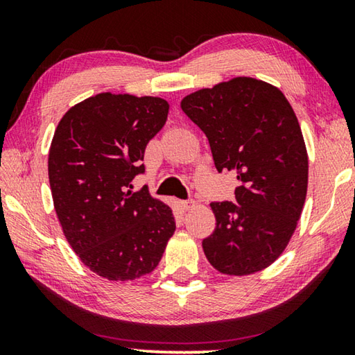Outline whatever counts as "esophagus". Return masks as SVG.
<instances>
[{"instance_id": "esophagus-1", "label": "esophagus", "mask_w": 355, "mask_h": 355, "mask_svg": "<svg viewBox=\"0 0 355 355\" xmlns=\"http://www.w3.org/2000/svg\"><path fill=\"white\" fill-rule=\"evenodd\" d=\"M180 207H182L183 211H188V209L196 207L194 200H180Z\"/></svg>"}]
</instances>
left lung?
Listing matches in <instances>:
<instances>
[{
    "label": "left lung",
    "mask_w": 355,
    "mask_h": 355,
    "mask_svg": "<svg viewBox=\"0 0 355 355\" xmlns=\"http://www.w3.org/2000/svg\"><path fill=\"white\" fill-rule=\"evenodd\" d=\"M208 137L219 172H236L232 202H211L216 228L202 248L227 275L263 271L284 254L307 197L309 155L290 101L279 87L235 76L182 100Z\"/></svg>",
    "instance_id": "8db88e82"
}]
</instances>
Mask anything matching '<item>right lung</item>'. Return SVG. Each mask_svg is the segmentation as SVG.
<instances>
[{
  "instance_id": "right-lung-1",
  "label": "right lung",
  "mask_w": 355,
  "mask_h": 355,
  "mask_svg": "<svg viewBox=\"0 0 355 355\" xmlns=\"http://www.w3.org/2000/svg\"><path fill=\"white\" fill-rule=\"evenodd\" d=\"M167 114L164 98L101 92L59 120L48 153L53 203L70 248L100 277L127 282L155 271L175 232L169 205L131 191Z\"/></svg>"
}]
</instances>
